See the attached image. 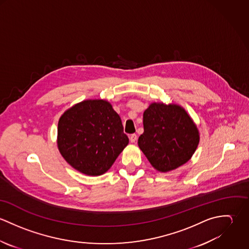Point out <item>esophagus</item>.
<instances>
[{"label":"esophagus","instance_id":"34e87169","mask_svg":"<svg viewBox=\"0 0 249 249\" xmlns=\"http://www.w3.org/2000/svg\"><path fill=\"white\" fill-rule=\"evenodd\" d=\"M137 135L136 134H131L130 136H129V140H130V142H137Z\"/></svg>","mask_w":249,"mask_h":249}]
</instances>
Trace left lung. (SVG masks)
I'll return each instance as SVG.
<instances>
[{"label":"left lung","instance_id":"obj_1","mask_svg":"<svg viewBox=\"0 0 249 249\" xmlns=\"http://www.w3.org/2000/svg\"><path fill=\"white\" fill-rule=\"evenodd\" d=\"M142 124L143 133L138 145L160 173H169L187 163L199 143L197 125L176 104H150L143 112Z\"/></svg>","mask_w":249,"mask_h":249}]
</instances>
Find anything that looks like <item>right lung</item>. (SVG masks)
<instances>
[{"label": "right lung", "instance_id": "1", "mask_svg": "<svg viewBox=\"0 0 249 249\" xmlns=\"http://www.w3.org/2000/svg\"><path fill=\"white\" fill-rule=\"evenodd\" d=\"M128 142L120 116L106 100L75 104L58 121L60 154L74 170L89 177L106 174Z\"/></svg>", "mask_w": 249, "mask_h": 249}]
</instances>
